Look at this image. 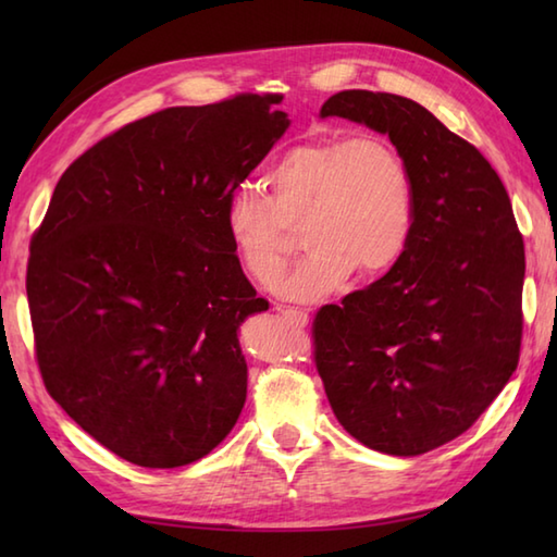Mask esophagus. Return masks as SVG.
<instances>
[{
    "label": "esophagus",
    "mask_w": 557,
    "mask_h": 557,
    "mask_svg": "<svg viewBox=\"0 0 557 557\" xmlns=\"http://www.w3.org/2000/svg\"><path fill=\"white\" fill-rule=\"evenodd\" d=\"M275 309L287 318V321L292 323V325H297V327H304L306 323H309V313L306 311H299V309H294V306H285V304H277Z\"/></svg>",
    "instance_id": "1"
}]
</instances>
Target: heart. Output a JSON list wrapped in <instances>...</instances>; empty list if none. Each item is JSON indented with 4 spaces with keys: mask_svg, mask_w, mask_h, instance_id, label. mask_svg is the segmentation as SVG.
I'll return each instance as SVG.
<instances>
[{
    "mask_svg": "<svg viewBox=\"0 0 557 557\" xmlns=\"http://www.w3.org/2000/svg\"><path fill=\"white\" fill-rule=\"evenodd\" d=\"M260 191L234 194L224 215L236 263L258 287L285 272L297 232L306 256L280 285L294 301L325 297L351 272L373 282L407 253L417 218L413 176L381 134L292 146L260 176Z\"/></svg>",
    "mask_w": 557,
    "mask_h": 557,
    "instance_id": "1",
    "label": "heart"
}]
</instances>
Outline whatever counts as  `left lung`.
I'll list each match as a JSON object with an SVG mask.
<instances>
[{"label": "left lung", "mask_w": 557, "mask_h": 557, "mask_svg": "<svg viewBox=\"0 0 557 557\" xmlns=\"http://www.w3.org/2000/svg\"><path fill=\"white\" fill-rule=\"evenodd\" d=\"M321 116L389 136L411 168L417 218L387 275L315 313V369L349 435L417 457L471 429L517 369L524 239L498 172L419 102L342 90Z\"/></svg>", "instance_id": "left-lung-1"}]
</instances>
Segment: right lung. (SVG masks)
Segmentation results:
<instances>
[{"label":"right lung","mask_w":557,"mask_h":557,"mask_svg":"<svg viewBox=\"0 0 557 557\" xmlns=\"http://www.w3.org/2000/svg\"><path fill=\"white\" fill-rule=\"evenodd\" d=\"M277 92L168 108L116 128L57 182L30 239L47 393L110 453L191 465L246 401L236 330L268 301L236 263L227 203L289 120Z\"/></svg>","instance_id":"right-lung-1"}]
</instances>
